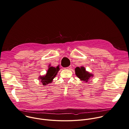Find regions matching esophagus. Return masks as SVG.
I'll return each mask as SVG.
<instances>
[{
	"instance_id": "1",
	"label": "esophagus",
	"mask_w": 129,
	"mask_h": 129,
	"mask_svg": "<svg viewBox=\"0 0 129 129\" xmlns=\"http://www.w3.org/2000/svg\"><path fill=\"white\" fill-rule=\"evenodd\" d=\"M71 68H72L71 66H68V67H67L64 68V69H68V70H70V69H71Z\"/></svg>"
}]
</instances>
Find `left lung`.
<instances>
[{"instance_id":"8db88e82","label":"left lung","mask_w":129,"mask_h":129,"mask_svg":"<svg viewBox=\"0 0 129 129\" xmlns=\"http://www.w3.org/2000/svg\"><path fill=\"white\" fill-rule=\"evenodd\" d=\"M75 70V74L78 77L81 81H83L86 82H88L91 78L93 76L92 74L86 71L85 68L83 66H81V67H77Z\"/></svg>"}]
</instances>
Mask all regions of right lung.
<instances>
[{
  "label": "right lung",
  "instance_id": "right-lung-1",
  "mask_svg": "<svg viewBox=\"0 0 129 129\" xmlns=\"http://www.w3.org/2000/svg\"><path fill=\"white\" fill-rule=\"evenodd\" d=\"M60 68L59 67V66L55 68L54 67H51L49 65L46 74L45 75H44L43 76H40L39 77V79L41 80V82L43 85H46L47 84L51 83L53 79L56 76Z\"/></svg>",
  "mask_w": 129,
  "mask_h": 129
}]
</instances>
